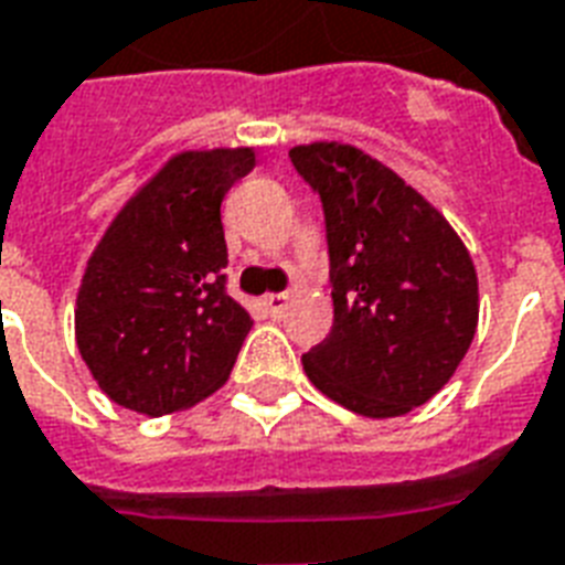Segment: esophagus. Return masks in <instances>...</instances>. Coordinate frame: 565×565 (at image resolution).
Listing matches in <instances>:
<instances>
[{"label":"esophagus","mask_w":565,"mask_h":565,"mask_svg":"<svg viewBox=\"0 0 565 565\" xmlns=\"http://www.w3.org/2000/svg\"><path fill=\"white\" fill-rule=\"evenodd\" d=\"M265 306H268V312L274 315V318H279V315L286 312L288 295H265Z\"/></svg>","instance_id":"esophagus-1"}]
</instances>
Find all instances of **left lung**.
Here are the masks:
<instances>
[{
	"label": "left lung",
	"mask_w": 565,
	"mask_h": 565,
	"mask_svg": "<svg viewBox=\"0 0 565 565\" xmlns=\"http://www.w3.org/2000/svg\"><path fill=\"white\" fill-rule=\"evenodd\" d=\"M327 221L332 330L303 353L318 392L365 418L427 404L471 348L478 270L439 209L342 141L288 152Z\"/></svg>",
	"instance_id": "8db88e82"
}]
</instances>
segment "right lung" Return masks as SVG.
I'll return each instance as SVG.
<instances>
[{
	"mask_svg": "<svg viewBox=\"0 0 565 565\" xmlns=\"http://www.w3.org/2000/svg\"><path fill=\"white\" fill-rule=\"evenodd\" d=\"M253 168V147L177 152L126 200L90 253L76 295V344L115 404L159 418L230 377L253 321L226 295L221 203Z\"/></svg>",
	"mask_w": 565,
	"mask_h": 565,
	"instance_id": "obj_1",
	"label": "right lung"
}]
</instances>
